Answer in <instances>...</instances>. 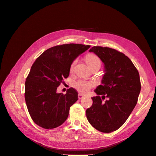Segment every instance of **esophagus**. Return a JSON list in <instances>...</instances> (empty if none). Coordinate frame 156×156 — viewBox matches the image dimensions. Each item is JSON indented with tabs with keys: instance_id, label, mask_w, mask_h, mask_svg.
Instances as JSON below:
<instances>
[{
	"instance_id": "esophagus-1",
	"label": "esophagus",
	"mask_w": 156,
	"mask_h": 156,
	"mask_svg": "<svg viewBox=\"0 0 156 156\" xmlns=\"http://www.w3.org/2000/svg\"><path fill=\"white\" fill-rule=\"evenodd\" d=\"M84 98V96L82 94H78V99H82Z\"/></svg>"
}]
</instances>
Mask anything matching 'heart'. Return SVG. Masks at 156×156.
I'll use <instances>...</instances> for the list:
<instances>
[{"label": "heart", "mask_w": 156, "mask_h": 156, "mask_svg": "<svg viewBox=\"0 0 156 156\" xmlns=\"http://www.w3.org/2000/svg\"><path fill=\"white\" fill-rule=\"evenodd\" d=\"M86 61L87 64V65L90 67L95 65H99L101 66V61L98 56L94 54H88L86 57ZM77 62V60L75 59L72 62L70 66V73L73 72L74 69V66L76 64ZM95 85V83L92 81L84 80H79L76 81L73 83V87L75 89H76L79 92L82 94H86L89 91V90L93 87Z\"/></svg>", "instance_id": "b5f03b06"}]
</instances>
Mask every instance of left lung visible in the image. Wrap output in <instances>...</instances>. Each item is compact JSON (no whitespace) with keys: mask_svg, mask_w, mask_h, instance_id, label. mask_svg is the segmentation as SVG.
Instances as JSON below:
<instances>
[{"mask_svg":"<svg viewBox=\"0 0 156 156\" xmlns=\"http://www.w3.org/2000/svg\"><path fill=\"white\" fill-rule=\"evenodd\" d=\"M89 51L101 60L105 74L102 84L94 90L98 95L91 98L93 104L86 115L95 129L109 133L125 122L136 105L141 90L140 76L130 59L121 52L100 46H94ZM105 97L108 99L103 102Z\"/></svg>","mask_w":156,"mask_h":156,"instance_id":"8db88e82","label":"left lung"}]
</instances>
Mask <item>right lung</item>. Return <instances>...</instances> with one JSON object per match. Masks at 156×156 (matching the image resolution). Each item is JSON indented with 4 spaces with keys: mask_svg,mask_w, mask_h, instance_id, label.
I'll return each mask as SVG.
<instances>
[{
    "mask_svg": "<svg viewBox=\"0 0 156 156\" xmlns=\"http://www.w3.org/2000/svg\"><path fill=\"white\" fill-rule=\"evenodd\" d=\"M90 47L74 43L57 45L44 51L35 60L25 83V100L36 125L52 129L66 121L78 94L73 87L66 94H58L57 89L63 79L69 77L72 62Z\"/></svg>",
    "mask_w": 156,
    "mask_h": 156,
    "instance_id": "add662e5",
    "label": "right lung"
}]
</instances>
